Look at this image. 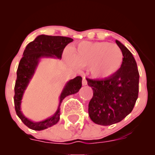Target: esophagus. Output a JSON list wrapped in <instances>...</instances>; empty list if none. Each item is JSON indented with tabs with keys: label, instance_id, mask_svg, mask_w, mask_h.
Masks as SVG:
<instances>
[{
	"label": "esophagus",
	"instance_id": "obj_1",
	"mask_svg": "<svg viewBox=\"0 0 155 155\" xmlns=\"http://www.w3.org/2000/svg\"><path fill=\"white\" fill-rule=\"evenodd\" d=\"M87 84V79H85V77H83L82 79V85L83 86H85V85Z\"/></svg>",
	"mask_w": 155,
	"mask_h": 155
}]
</instances>
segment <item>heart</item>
<instances>
[{
  "label": "heart",
  "instance_id": "1",
  "mask_svg": "<svg viewBox=\"0 0 155 155\" xmlns=\"http://www.w3.org/2000/svg\"><path fill=\"white\" fill-rule=\"evenodd\" d=\"M74 66L87 68L92 77L106 79L120 71L123 54L118 46L108 42L82 41L71 50Z\"/></svg>",
  "mask_w": 155,
  "mask_h": 155
}]
</instances>
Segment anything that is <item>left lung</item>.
Listing matches in <instances>:
<instances>
[{
	"mask_svg": "<svg viewBox=\"0 0 155 155\" xmlns=\"http://www.w3.org/2000/svg\"><path fill=\"white\" fill-rule=\"evenodd\" d=\"M123 54V63L115 75L106 79H87L93 91L88 112L95 124L107 126L117 123L133 111L138 96L139 73L132 53L116 40Z\"/></svg>",
	"mask_w": 155,
	"mask_h": 155,
	"instance_id": "obj_1",
	"label": "left lung"
}]
</instances>
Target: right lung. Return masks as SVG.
<instances>
[{"mask_svg": "<svg viewBox=\"0 0 155 155\" xmlns=\"http://www.w3.org/2000/svg\"><path fill=\"white\" fill-rule=\"evenodd\" d=\"M73 39L64 36L38 35L33 41L27 45L19 62L17 71V80L15 87V106L17 116L27 127L34 130H42L54 125L60 120V104L66 96L75 94L81 87V76H76L65 84L60 95L59 106L54 114L41 122H33L25 116L21 111V103L24 92L28 87L41 58L61 59L65 47Z\"/></svg>", "mask_w": 155, "mask_h": 155, "instance_id": "1", "label": "right lung"}]
</instances>
